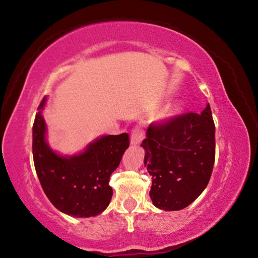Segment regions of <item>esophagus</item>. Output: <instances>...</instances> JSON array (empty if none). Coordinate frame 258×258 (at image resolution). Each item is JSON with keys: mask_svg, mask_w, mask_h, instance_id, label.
I'll return each instance as SVG.
<instances>
[{"mask_svg": "<svg viewBox=\"0 0 258 258\" xmlns=\"http://www.w3.org/2000/svg\"><path fill=\"white\" fill-rule=\"evenodd\" d=\"M144 133H143V128L141 125H136L135 128L133 129L132 133V137H130V143L136 146V144H140L141 141L143 140Z\"/></svg>", "mask_w": 258, "mask_h": 258, "instance_id": "obj_1", "label": "esophagus"}]
</instances>
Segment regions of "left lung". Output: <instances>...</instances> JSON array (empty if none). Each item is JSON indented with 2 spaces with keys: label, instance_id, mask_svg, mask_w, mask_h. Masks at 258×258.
<instances>
[{
  "label": "left lung",
  "instance_id": "left-lung-1",
  "mask_svg": "<svg viewBox=\"0 0 258 258\" xmlns=\"http://www.w3.org/2000/svg\"><path fill=\"white\" fill-rule=\"evenodd\" d=\"M153 176L150 199L160 209L188 207L209 183L215 162V123L208 104L202 114L183 112L154 122L141 144Z\"/></svg>",
  "mask_w": 258,
  "mask_h": 258
}]
</instances>
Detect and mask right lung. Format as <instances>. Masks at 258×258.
<instances>
[{
  "instance_id": "1",
  "label": "right lung",
  "mask_w": 258,
  "mask_h": 258,
  "mask_svg": "<svg viewBox=\"0 0 258 258\" xmlns=\"http://www.w3.org/2000/svg\"><path fill=\"white\" fill-rule=\"evenodd\" d=\"M38 105L33 125V157L42 189L62 213L76 217L96 216L109 206L110 175L118 167L130 140L126 133L108 135L88 146L76 156L62 157L45 142V123Z\"/></svg>"
}]
</instances>
